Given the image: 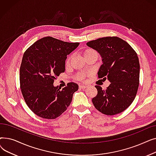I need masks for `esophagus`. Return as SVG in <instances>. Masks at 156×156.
Here are the masks:
<instances>
[{
	"instance_id": "34e87169",
	"label": "esophagus",
	"mask_w": 156,
	"mask_h": 156,
	"mask_svg": "<svg viewBox=\"0 0 156 156\" xmlns=\"http://www.w3.org/2000/svg\"><path fill=\"white\" fill-rule=\"evenodd\" d=\"M79 87H80V88H81V89H85V88H87L88 87H87V85H82V84H80V85H79Z\"/></svg>"
}]
</instances>
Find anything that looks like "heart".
I'll list each match as a JSON object with an SVG mask.
<instances>
[{
	"instance_id": "obj_1",
	"label": "heart",
	"mask_w": 156,
	"mask_h": 156,
	"mask_svg": "<svg viewBox=\"0 0 156 156\" xmlns=\"http://www.w3.org/2000/svg\"><path fill=\"white\" fill-rule=\"evenodd\" d=\"M92 51H94L91 50V49H89V50H87V51L85 52V54H87V53H88V52H92ZM70 60H71V57H69V58L68 59V60H67V64H69V63ZM86 75H87V73H85V72H81V73L77 74L76 76V79H78V80H81L84 79V78H85V76Z\"/></svg>"
}]
</instances>
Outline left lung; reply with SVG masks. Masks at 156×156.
Returning <instances> with one entry per match:
<instances>
[{
  "instance_id": "obj_1",
  "label": "left lung",
  "mask_w": 156,
  "mask_h": 156,
  "mask_svg": "<svg viewBox=\"0 0 156 156\" xmlns=\"http://www.w3.org/2000/svg\"><path fill=\"white\" fill-rule=\"evenodd\" d=\"M87 45L97 51L103 64L97 73L99 78L108 79L106 90L96 85L97 95L92 99L95 108L106 115H115L127 109L134 101L140 77L137 54L126 42L117 37L90 41Z\"/></svg>"
}]
</instances>
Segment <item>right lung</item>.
<instances>
[{
    "label": "right lung",
    "mask_w": 156,
    "mask_h": 156,
    "mask_svg": "<svg viewBox=\"0 0 156 156\" xmlns=\"http://www.w3.org/2000/svg\"><path fill=\"white\" fill-rule=\"evenodd\" d=\"M79 44L46 37L24 52L20 71V88L24 101L36 115L55 119L69 106L78 85L70 82L61 90L54 82L64 72L67 55Z\"/></svg>",
    "instance_id": "1"
}]
</instances>
